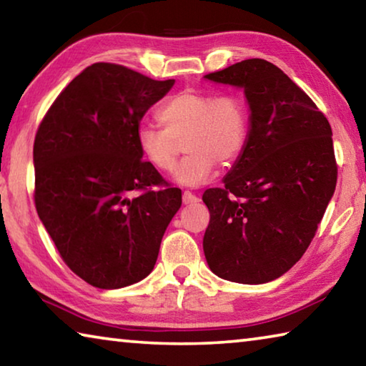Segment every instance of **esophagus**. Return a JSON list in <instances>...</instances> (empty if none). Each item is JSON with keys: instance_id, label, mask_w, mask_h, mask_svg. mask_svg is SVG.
Segmentation results:
<instances>
[{"instance_id": "obj_1", "label": "esophagus", "mask_w": 366, "mask_h": 366, "mask_svg": "<svg viewBox=\"0 0 366 366\" xmlns=\"http://www.w3.org/2000/svg\"><path fill=\"white\" fill-rule=\"evenodd\" d=\"M198 200H200V198H198L195 194H192V192H189V190H185L182 194L184 205H195Z\"/></svg>"}]
</instances>
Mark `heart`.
Instances as JSON below:
<instances>
[{"mask_svg":"<svg viewBox=\"0 0 366 366\" xmlns=\"http://www.w3.org/2000/svg\"><path fill=\"white\" fill-rule=\"evenodd\" d=\"M157 117L163 129L142 126L137 147L148 163L161 172L174 171L177 144L187 153L176 172V181L189 187L212 177L216 168L237 161L249 139V109L232 94L213 95L187 89L161 104Z\"/></svg>","mask_w":366,"mask_h":366,"instance_id":"1","label":"heart"}]
</instances>
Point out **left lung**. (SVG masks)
<instances>
[{"label": "left lung", "instance_id": "8db88e82", "mask_svg": "<svg viewBox=\"0 0 366 366\" xmlns=\"http://www.w3.org/2000/svg\"><path fill=\"white\" fill-rule=\"evenodd\" d=\"M205 77L242 86L252 114L245 150L224 185L203 194L209 209L203 252L222 280L268 282L307 252L336 189L331 126L312 98L264 59Z\"/></svg>", "mask_w": 366, "mask_h": 366}]
</instances>
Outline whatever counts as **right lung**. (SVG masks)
<instances>
[{
    "instance_id": "1",
    "label": "right lung",
    "mask_w": 366,
    "mask_h": 366,
    "mask_svg": "<svg viewBox=\"0 0 366 366\" xmlns=\"http://www.w3.org/2000/svg\"><path fill=\"white\" fill-rule=\"evenodd\" d=\"M172 85L95 63L67 84L36 131V213L63 262L94 287H126L150 274L181 208V189L137 147L140 119Z\"/></svg>"
}]
</instances>
